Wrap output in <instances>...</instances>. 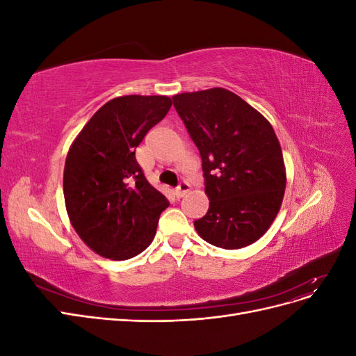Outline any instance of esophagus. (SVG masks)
<instances>
[{"mask_svg": "<svg viewBox=\"0 0 356 356\" xmlns=\"http://www.w3.org/2000/svg\"><path fill=\"white\" fill-rule=\"evenodd\" d=\"M188 191H190V184H187V182H181L175 191V195L177 197H184Z\"/></svg>", "mask_w": 356, "mask_h": 356, "instance_id": "1", "label": "esophagus"}]
</instances>
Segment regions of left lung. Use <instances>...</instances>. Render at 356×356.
Wrapping results in <instances>:
<instances>
[{"mask_svg":"<svg viewBox=\"0 0 356 356\" xmlns=\"http://www.w3.org/2000/svg\"><path fill=\"white\" fill-rule=\"evenodd\" d=\"M172 101L202 157L209 209L195 221L196 232L224 250L254 243L275 221L286 187L272 124L222 88L179 93Z\"/></svg>","mask_w":356,"mask_h":356,"instance_id":"1","label":"left lung"}]
</instances>
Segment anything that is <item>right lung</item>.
<instances>
[{"label": "right lung", "mask_w": 356, "mask_h": 356, "mask_svg": "<svg viewBox=\"0 0 356 356\" xmlns=\"http://www.w3.org/2000/svg\"><path fill=\"white\" fill-rule=\"evenodd\" d=\"M170 105L168 96H118L92 115L70 147L67 212L80 239L101 257L129 260L154 239L169 202L144 177L135 149Z\"/></svg>", "instance_id": "1"}]
</instances>
